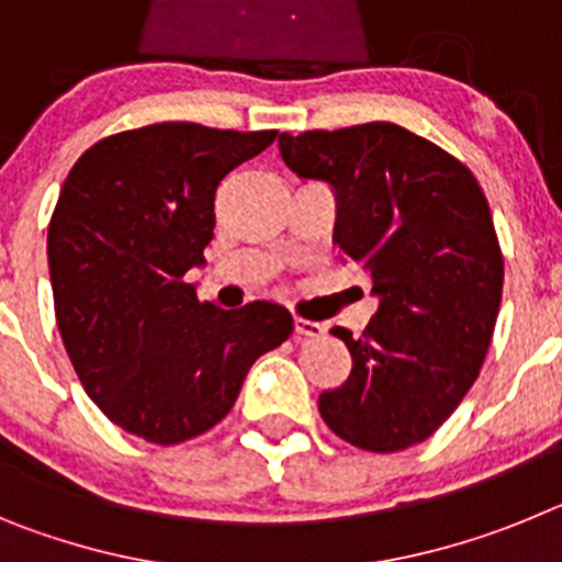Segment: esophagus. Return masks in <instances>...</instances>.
<instances>
[{
  "label": "esophagus",
  "instance_id": "1",
  "mask_svg": "<svg viewBox=\"0 0 562 562\" xmlns=\"http://www.w3.org/2000/svg\"><path fill=\"white\" fill-rule=\"evenodd\" d=\"M324 331V324L306 321V317H295V337H321Z\"/></svg>",
  "mask_w": 562,
  "mask_h": 562
}]
</instances>
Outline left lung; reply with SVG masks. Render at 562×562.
<instances>
[{
  "mask_svg": "<svg viewBox=\"0 0 562 562\" xmlns=\"http://www.w3.org/2000/svg\"><path fill=\"white\" fill-rule=\"evenodd\" d=\"M278 148L297 177L329 182L335 245L380 297L362 337L331 329L351 374L317 411L360 450L419 445L473 389L493 340L504 256L484 191L453 154L396 123L284 132Z\"/></svg>",
  "mask_w": 562,
  "mask_h": 562,
  "instance_id": "1",
  "label": "left lung"
}]
</instances>
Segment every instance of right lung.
<instances>
[{"label": "right lung", "mask_w": 562, "mask_h": 562, "mask_svg": "<svg viewBox=\"0 0 562 562\" xmlns=\"http://www.w3.org/2000/svg\"><path fill=\"white\" fill-rule=\"evenodd\" d=\"M278 132L154 123L78 157L47 227L56 321L89 400L126 434L180 445L231 414L252 362L292 335L272 301L220 310L205 265L227 173Z\"/></svg>", "instance_id": "1"}]
</instances>
